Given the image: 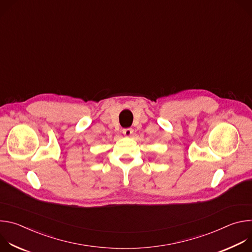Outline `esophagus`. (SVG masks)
I'll return each instance as SVG.
<instances>
[{
  "label": "esophagus",
  "mask_w": 252,
  "mask_h": 252,
  "mask_svg": "<svg viewBox=\"0 0 252 252\" xmlns=\"http://www.w3.org/2000/svg\"><path fill=\"white\" fill-rule=\"evenodd\" d=\"M132 132H133V129L130 128V127H128V128H124V129H123V133H124L126 136H130V135L132 134Z\"/></svg>",
  "instance_id": "34e87169"
}]
</instances>
